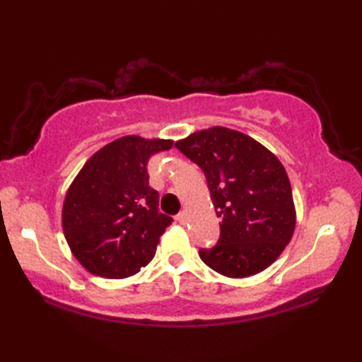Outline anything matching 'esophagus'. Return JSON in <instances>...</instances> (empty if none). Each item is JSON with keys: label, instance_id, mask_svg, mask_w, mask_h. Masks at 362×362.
Returning <instances> with one entry per match:
<instances>
[{"label": "esophagus", "instance_id": "1", "mask_svg": "<svg viewBox=\"0 0 362 362\" xmlns=\"http://www.w3.org/2000/svg\"><path fill=\"white\" fill-rule=\"evenodd\" d=\"M175 220H177V222H179V223H185L187 222V214L185 212H179V214H177V216H175Z\"/></svg>", "mask_w": 362, "mask_h": 362}]
</instances>
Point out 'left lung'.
Wrapping results in <instances>:
<instances>
[{"instance_id": "left-lung-1", "label": "left lung", "mask_w": 362, "mask_h": 362, "mask_svg": "<svg viewBox=\"0 0 362 362\" xmlns=\"http://www.w3.org/2000/svg\"><path fill=\"white\" fill-rule=\"evenodd\" d=\"M175 148L204 173L220 218L218 241L199 249L201 260L228 278L268 268L296 228L292 188L279 159L252 137L220 126L179 140Z\"/></svg>"}]
</instances>
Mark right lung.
Wrapping results in <instances>:
<instances>
[{
    "mask_svg": "<svg viewBox=\"0 0 362 362\" xmlns=\"http://www.w3.org/2000/svg\"><path fill=\"white\" fill-rule=\"evenodd\" d=\"M173 140L121 137L84 164L65 196L62 226L78 262L95 276L127 278L148 265L173 217L159 212L148 159Z\"/></svg>",
    "mask_w": 362,
    "mask_h": 362,
    "instance_id": "right-lung-1",
    "label": "right lung"
}]
</instances>
